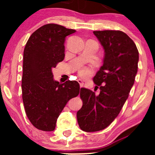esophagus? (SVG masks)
Listing matches in <instances>:
<instances>
[{
  "mask_svg": "<svg viewBox=\"0 0 155 155\" xmlns=\"http://www.w3.org/2000/svg\"><path fill=\"white\" fill-rule=\"evenodd\" d=\"M78 83L80 84V87H83V85H84V82H83V81H82V80H78Z\"/></svg>",
  "mask_w": 155,
  "mask_h": 155,
  "instance_id": "1",
  "label": "esophagus"
}]
</instances>
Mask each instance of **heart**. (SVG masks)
Here are the masks:
<instances>
[{"label": "heart", "mask_w": 155, "mask_h": 155, "mask_svg": "<svg viewBox=\"0 0 155 155\" xmlns=\"http://www.w3.org/2000/svg\"><path fill=\"white\" fill-rule=\"evenodd\" d=\"M92 71L90 68L87 66H80L78 68V74L82 78H87L92 75Z\"/></svg>", "instance_id": "b5f03b06"}]
</instances>
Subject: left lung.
<instances>
[{"mask_svg":"<svg viewBox=\"0 0 155 155\" xmlns=\"http://www.w3.org/2000/svg\"><path fill=\"white\" fill-rule=\"evenodd\" d=\"M104 50L103 65L93 78L98 95L86 88L80 90L82 107L77 112L81 130H101L120 113L134 84L139 53L134 41L118 30L94 31Z\"/></svg>","mask_w":155,"mask_h":155,"instance_id":"8db88e82","label":"left lung"}]
</instances>
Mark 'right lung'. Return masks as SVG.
<instances>
[{
  "instance_id": "right-lung-1",
  "label": "right lung",
  "mask_w": 155,
  "mask_h": 155,
  "mask_svg": "<svg viewBox=\"0 0 155 155\" xmlns=\"http://www.w3.org/2000/svg\"><path fill=\"white\" fill-rule=\"evenodd\" d=\"M56 24H47L29 38L23 55L22 100L31 124L44 131H53L56 120L70 99L80 93L77 81L61 84L52 69L65 57V37L75 32Z\"/></svg>"
}]
</instances>
